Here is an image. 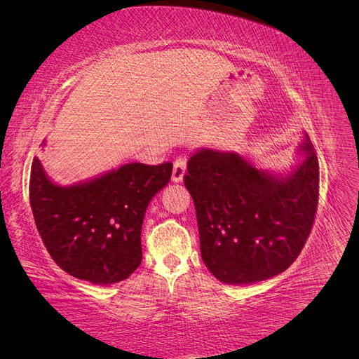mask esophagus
<instances>
[{
  "label": "esophagus",
  "mask_w": 359,
  "mask_h": 359,
  "mask_svg": "<svg viewBox=\"0 0 359 359\" xmlns=\"http://www.w3.org/2000/svg\"><path fill=\"white\" fill-rule=\"evenodd\" d=\"M187 170V157L186 156H180L177 160L173 161V173H172V180L175 182L182 181L184 175H186Z\"/></svg>",
  "instance_id": "esophagus-1"
}]
</instances>
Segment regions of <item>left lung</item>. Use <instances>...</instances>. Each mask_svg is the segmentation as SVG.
Listing matches in <instances>:
<instances>
[{"label": "left lung", "mask_w": 359, "mask_h": 359, "mask_svg": "<svg viewBox=\"0 0 359 359\" xmlns=\"http://www.w3.org/2000/svg\"><path fill=\"white\" fill-rule=\"evenodd\" d=\"M301 148L306 161L287 178L233 153L201 149L190 157L184 184L196 208L201 255L222 283L274 277L306 245L319 202V163L307 135Z\"/></svg>", "instance_id": "left-lung-1"}]
</instances>
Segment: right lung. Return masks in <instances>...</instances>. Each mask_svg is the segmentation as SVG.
Segmentation results:
<instances>
[{
  "instance_id": "add662e5",
  "label": "right lung",
  "mask_w": 359,
  "mask_h": 359,
  "mask_svg": "<svg viewBox=\"0 0 359 359\" xmlns=\"http://www.w3.org/2000/svg\"><path fill=\"white\" fill-rule=\"evenodd\" d=\"M172 163H128L73 187L50 182L32 160L29 203L48 253L94 285L126 280L142 262L140 229L149 201L170 181Z\"/></svg>"
}]
</instances>
